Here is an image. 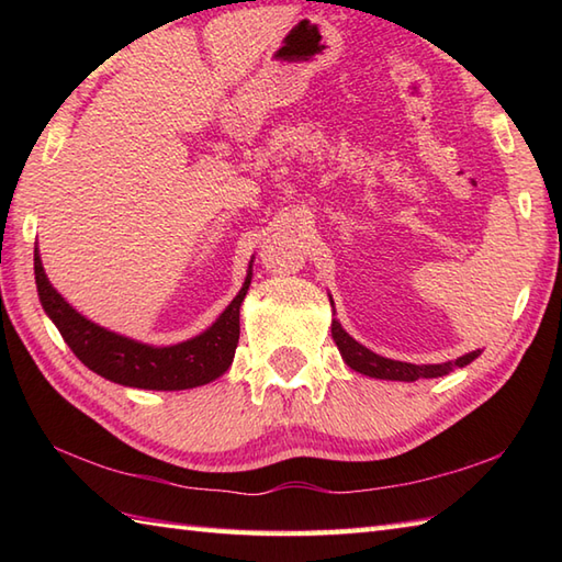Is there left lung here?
Returning a JSON list of instances; mask_svg holds the SVG:
<instances>
[{
  "mask_svg": "<svg viewBox=\"0 0 562 562\" xmlns=\"http://www.w3.org/2000/svg\"><path fill=\"white\" fill-rule=\"evenodd\" d=\"M333 340H336L338 350L342 355V360L348 362L355 372H360L364 376H374V379H391V381H415V379H435V376H445L451 369L465 367L473 362L481 352H469L459 357L457 362H445V364H408V362H396V360H386V357H379L372 350H367L364 345L352 340L348 333L340 328L338 321H333L330 326Z\"/></svg>",
  "mask_w": 562,
  "mask_h": 562,
  "instance_id": "obj_1",
  "label": "left lung"
}]
</instances>
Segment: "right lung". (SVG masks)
<instances>
[{
  "mask_svg": "<svg viewBox=\"0 0 562 562\" xmlns=\"http://www.w3.org/2000/svg\"><path fill=\"white\" fill-rule=\"evenodd\" d=\"M35 284L45 314L53 318L65 342L91 372L111 379L115 384L157 391H181L202 386L222 376L234 360L238 342V308L250 284V270L241 292L224 308V314L202 333V336L171 345V348H151L135 340L105 330L89 318L77 314L53 284L47 282L38 248L33 250Z\"/></svg>",
  "mask_w": 562,
  "mask_h": 562,
  "instance_id": "add662e5",
  "label": "right lung"
}]
</instances>
